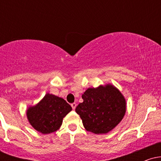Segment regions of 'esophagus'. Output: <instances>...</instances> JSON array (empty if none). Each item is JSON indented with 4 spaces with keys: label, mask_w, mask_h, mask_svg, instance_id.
I'll list each match as a JSON object with an SVG mask.
<instances>
[{
    "label": "esophagus",
    "mask_w": 161,
    "mask_h": 161,
    "mask_svg": "<svg viewBox=\"0 0 161 161\" xmlns=\"http://www.w3.org/2000/svg\"><path fill=\"white\" fill-rule=\"evenodd\" d=\"M76 104L75 103H73V104H71V107L72 108H73V110H75V108H76Z\"/></svg>",
    "instance_id": "obj_1"
}]
</instances>
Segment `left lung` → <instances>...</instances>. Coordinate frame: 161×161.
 <instances>
[{"instance_id":"1","label":"left lung","mask_w":161,"mask_h":161,"mask_svg":"<svg viewBox=\"0 0 161 161\" xmlns=\"http://www.w3.org/2000/svg\"><path fill=\"white\" fill-rule=\"evenodd\" d=\"M83 102L75 108L85 129L96 135L107 134L120 123L126 111V101L114 85L88 88L82 95Z\"/></svg>"}]
</instances>
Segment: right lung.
I'll return each instance as SVG.
<instances>
[{
  "instance_id": "right-lung-1",
  "label": "right lung",
  "mask_w": 161,
  "mask_h": 161,
  "mask_svg": "<svg viewBox=\"0 0 161 161\" xmlns=\"http://www.w3.org/2000/svg\"><path fill=\"white\" fill-rule=\"evenodd\" d=\"M71 110V106L64 98L47 93L38 104L28 108L26 116L36 131L50 134L60 128L64 117Z\"/></svg>"
}]
</instances>
